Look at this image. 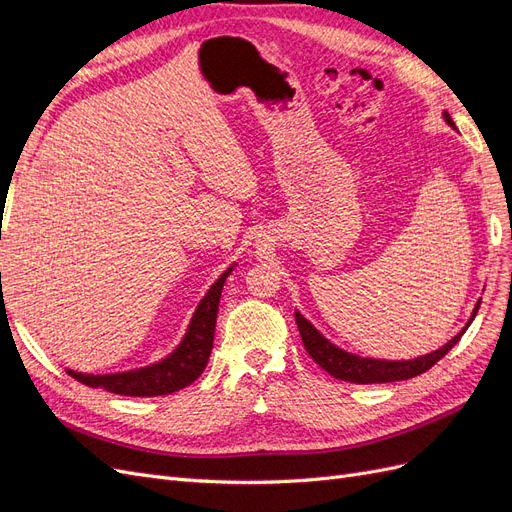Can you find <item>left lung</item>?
<instances>
[{
	"label": "left lung",
	"mask_w": 512,
	"mask_h": 512,
	"mask_svg": "<svg viewBox=\"0 0 512 512\" xmlns=\"http://www.w3.org/2000/svg\"><path fill=\"white\" fill-rule=\"evenodd\" d=\"M444 119H446L448 126L455 128L451 115L444 113ZM478 307H480V301L474 307V314H472L470 322L474 320ZM294 318H297V327H299V333H301V339H303V346H305L307 354L312 356V359L324 371H329L333 378L354 382V384L395 382V380H408V378H414V376H421V374H425L427 369L436 365L442 359V356L459 342L461 335L466 333V329L470 327V322H468L466 329H463L459 335H455L451 342L444 344L436 352L418 356V359H412V361H378V359H361V356H354L350 352L335 348L299 312L294 314Z\"/></svg>",
	"instance_id": "8db88e82"
}]
</instances>
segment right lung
Segmentation results:
<instances>
[{"label": "right lung", "mask_w": 512, "mask_h": 512, "mask_svg": "<svg viewBox=\"0 0 512 512\" xmlns=\"http://www.w3.org/2000/svg\"><path fill=\"white\" fill-rule=\"evenodd\" d=\"M215 282L207 297L200 301L196 314L190 322L188 335L181 342V346L158 365H151L145 369L126 371V374H111V376H87L68 371V374L87 386H102V389L117 393V395H130V397H158L175 393L183 386L192 384L200 374H203L211 348H213V333H215V318H218V305L222 297V288L228 273Z\"/></svg>", "instance_id": "right-lung-1"}]
</instances>
